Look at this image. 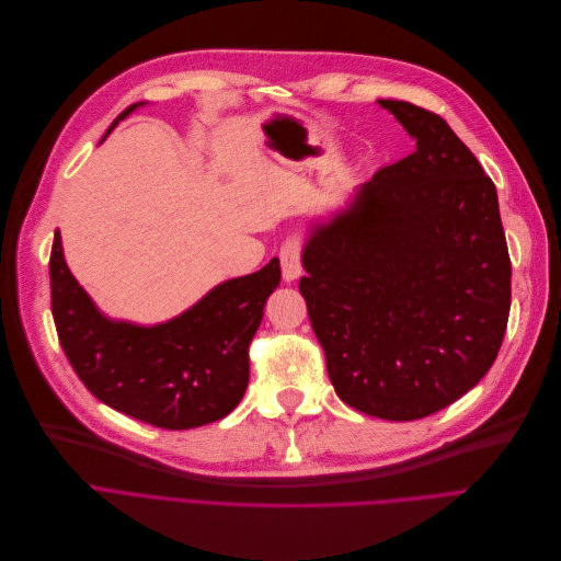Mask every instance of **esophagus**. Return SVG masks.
Masks as SVG:
<instances>
[{
    "label": "esophagus",
    "mask_w": 561,
    "mask_h": 561,
    "mask_svg": "<svg viewBox=\"0 0 561 561\" xmlns=\"http://www.w3.org/2000/svg\"><path fill=\"white\" fill-rule=\"evenodd\" d=\"M280 270H283L285 283L301 278L304 266H301V242L299 239H287V242L280 247Z\"/></svg>",
    "instance_id": "1"
}]
</instances>
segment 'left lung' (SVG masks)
Instances as JSON below:
<instances>
[{"label":"left lung","instance_id":"8db88e82","mask_svg":"<svg viewBox=\"0 0 561 561\" xmlns=\"http://www.w3.org/2000/svg\"><path fill=\"white\" fill-rule=\"evenodd\" d=\"M415 152L312 221L299 289L344 404L409 422L491 369L512 306L497 192L436 114L379 100Z\"/></svg>","mask_w":561,"mask_h":561}]
</instances>
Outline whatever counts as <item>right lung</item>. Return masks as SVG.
<instances>
[{
    "label": "right lung",
    "instance_id": "obj_1",
    "mask_svg": "<svg viewBox=\"0 0 561 561\" xmlns=\"http://www.w3.org/2000/svg\"><path fill=\"white\" fill-rule=\"evenodd\" d=\"M139 106H127L106 135ZM278 283L274 257L255 274L215 285L169 322L146 327L106 317L93 304L68 270L59 230L49 257L51 314L77 377L102 404L162 430L217 422L242 402L249 344Z\"/></svg>",
    "mask_w": 561,
    "mask_h": 561
}]
</instances>
